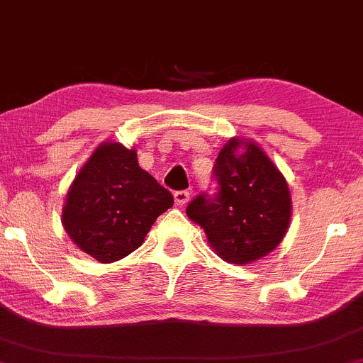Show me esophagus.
Returning a JSON list of instances; mask_svg holds the SVG:
<instances>
[{"instance_id": "1", "label": "esophagus", "mask_w": 363, "mask_h": 363, "mask_svg": "<svg viewBox=\"0 0 363 363\" xmlns=\"http://www.w3.org/2000/svg\"><path fill=\"white\" fill-rule=\"evenodd\" d=\"M174 199H176V205L184 206L189 201V191H176L174 193Z\"/></svg>"}]
</instances>
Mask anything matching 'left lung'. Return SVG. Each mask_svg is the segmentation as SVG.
<instances>
[{
	"mask_svg": "<svg viewBox=\"0 0 363 363\" xmlns=\"http://www.w3.org/2000/svg\"><path fill=\"white\" fill-rule=\"evenodd\" d=\"M215 198L196 196L186 213L205 230L213 251L232 264H249L281 242L290 225L289 184L254 141L232 138L220 150Z\"/></svg>",
	"mask_w": 363,
	"mask_h": 363,
	"instance_id": "left-lung-1",
	"label": "left lung"
}]
</instances>
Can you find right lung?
Returning <instances> with one entry per match:
<instances>
[{
	"label": "right lung",
	"instance_id": "obj_1",
	"mask_svg": "<svg viewBox=\"0 0 363 363\" xmlns=\"http://www.w3.org/2000/svg\"><path fill=\"white\" fill-rule=\"evenodd\" d=\"M172 194L138 165L135 148L104 141L69 187L62 227L83 252L114 262L143 244Z\"/></svg>",
	"mask_w": 363,
	"mask_h": 363
}]
</instances>
